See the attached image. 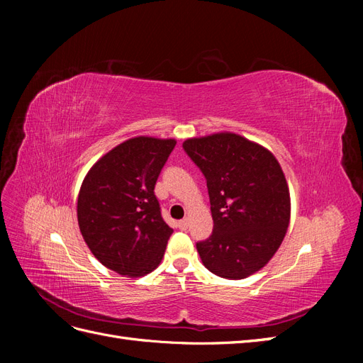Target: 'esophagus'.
Listing matches in <instances>:
<instances>
[{"label": "esophagus", "instance_id": "obj_1", "mask_svg": "<svg viewBox=\"0 0 363 363\" xmlns=\"http://www.w3.org/2000/svg\"><path fill=\"white\" fill-rule=\"evenodd\" d=\"M188 224H189V221H188V219H182V221H179V227L182 228V230H186V228H188Z\"/></svg>", "mask_w": 363, "mask_h": 363}]
</instances>
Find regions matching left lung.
Returning <instances> with one entry per match:
<instances>
[{"instance_id": "obj_1", "label": "left lung", "mask_w": 363, "mask_h": 363, "mask_svg": "<svg viewBox=\"0 0 363 363\" xmlns=\"http://www.w3.org/2000/svg\"><path fill=\"white\" fill-rule=\"evenodd\" d=\"M183 148L207 182L213 233L196 244L215 276L239 280L262 269L291 219L289 188L272 152L236 133L191 138Z\"/></svg>"}]
</instances>
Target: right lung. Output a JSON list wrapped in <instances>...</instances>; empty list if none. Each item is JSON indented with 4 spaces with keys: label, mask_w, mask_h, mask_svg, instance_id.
I'll return each instance as SVG.
<instances>
[{
    "label": "right lung",
    "mask_w": 363,
    "mask_h": 363,
    "mask_svg": "<svg viewBox=\"0 0 363 363\" xmlns=\"http://www.w3.org/2000/svg\"><path fill=\"white\" fill-rule=\"evenodd\" d=\"M175 139L131 138L86 174L77 200L84 242L103 265L142 277L159 267L172 228L163 221L155 186Z\"/></svg>",
    "instance_id": "1"
}]
</instances>
